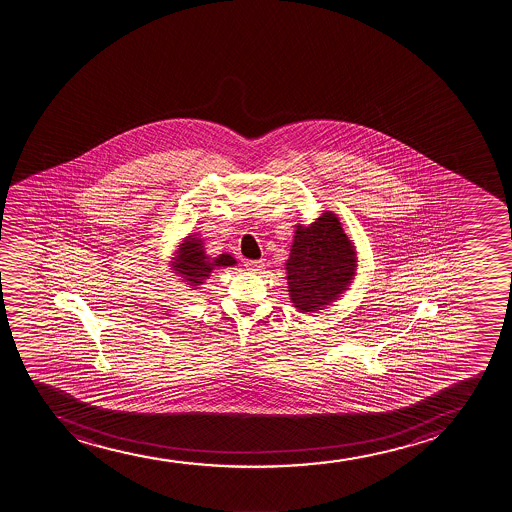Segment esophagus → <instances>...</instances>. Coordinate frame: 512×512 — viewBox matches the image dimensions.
Here are the masks:
<instances>
[{
  "mask_svg": "<svg viewBox=\"0 0 512 512\" xmlns=\"http://www.w3.org/2000/svg\"><path fill=\"white\" fill-rule=\"evenodd\" d=\"M244 265H246V268L249 271H259L263 270L265 263H263V259H247Z\"/></svg>",
  "mask_w": 512,
  "mask_h": 512,
  "instance_id": "esophagus-1",
  "label": "esophagus"
}]
</instances>
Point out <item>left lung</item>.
<instances>
[{
  "mask_svg": "<svg viewBox=\"0 0 512 512\" xmlns=\"http://www.w3.org/2000/svg\"><path fill=\"white\" fill-rule=\"evenodd\" d=\"M355 251L338 218L323 213L295 232L287 261L288 288L295 307L311 312L326 306L352 282Z\"/></svg>",
  "mask_w": 512,
  "mask_h": 512,
  "instance_id": "8db88e82",
  "label": "left lung"
}]
</instances>
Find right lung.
<instances>
[{"mask_svg":"<svg viewBox=\"0 0 512 512\" xmlns=\"http://www.w3.org/2000/svg\"><path fill=\"white\" fill-rule=\"evenodd\" d=\"M181 246L183 247L179 251L177 256L179 259L174 268L184 275V280H188L191 287L203 283V280L212 273L213 268L235 265V259L230 254H218V258H208L203 251L200 239H196L193 235H189Z\"/></svg>","mask_w":512,"mask_h":512,"instance_id":"add662e5","label":"right lung"}]
</instances>
